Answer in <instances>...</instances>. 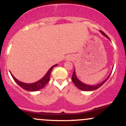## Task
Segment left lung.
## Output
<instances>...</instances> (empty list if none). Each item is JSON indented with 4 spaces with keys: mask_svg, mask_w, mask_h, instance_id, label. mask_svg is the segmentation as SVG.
Wrapping results in <instances>:
<instances>
[{
    "mask_svg": "<svg viewBox=\"0 0 126 126\" xmlns=\"http://www.w3.org/2000/svg\"><path fill=\"white\" fill-rule=\"evenodd\" d=\"M100 31V32L103 35V36H105V37H107V38L109 39H110V38L108 37V36H107V35L104 32H103L102 31ZM110 74L109 76H108V78H107V79L104 80V81H103L102 83H100V84H97V85H87V84H83L82 82H80V80H79V79L77 78L76 76L75 70H74L73 76H72V81H73V83L75 84L76 86L78 88H79V89H80V90H84V91H92V90H96V89H98L99 87H100L102 86V85H103V84H104V83L107 80H108V78H110Z\"/></svg>",
    "mask_w": 126,
    "mask_h": 126,
    "instance_id": "8db88e82",
    "label": "left lung"
}]
</instances>
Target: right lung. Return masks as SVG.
Instances as JSON below:
<instances>
[{"label": "right lung", "mask_w": 126, "mask_h": 126, "mask_svg": "<svg viewBox=\"0 0 126 126\" xmlns=\"http://www.w3.org/2000/svg\"><path fill=\"white\" fill-rule=\"evenodd\" d=\"M56 66H57V64H55L53 66L51 67L49 69V70L48 71V72L47 73V74H46V76H45L42 79H41V80H39V81L36 82L32 83V84L23 83L22 82H20L18 80H17L12 74H11V75H12V78L14 79L15 81L21 87L23 88V89H24V90H28V91H37V90H40V89L44 87L47 85V84L50 80V76L51 71H52V69H53L54 67H55Z\"/></svg>", "instance_id": "1"}]
</instances>
